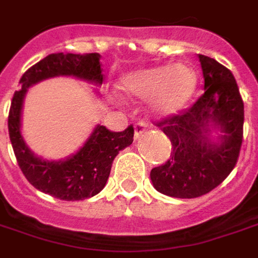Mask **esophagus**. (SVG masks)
<instances>
[{
    "label": "esophagus",
    "mask_w": 258,
    "mask_h": 258,
    "mask_svg": "<svg viewBox=\"0 0 258 258\" xmlns=\"http://www.w3.org/2000/svg\"><path fill=\"white\" fill-rule=\"evenodd\" d=\"M146 127H148V124L145 123V121H139L138 124H135L134 127V139L135 141H138L142 135H144V133L146 131Z\"/></svg>",
    "instance_id": "obj_1"
}]
</instances>
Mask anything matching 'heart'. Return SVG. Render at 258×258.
<instances>
[{
    "instance_id": "1",
    "label": "heart",
    "mask_w": 258,
    "mask_h": 258,
    "mask_svg": "<svg viewBox=\"0 0 258 258\" xmlns=\"http://www.w3.org/2000/svg\"><path fill=\"white\" fill-rule=\"evenodd\" d=\"M197 74L186 64L156 66L131 71L120 78L119 90L127 98H150L152 113L160 117L177 114L196 94Z\"/></svg>"
}]
</instances>
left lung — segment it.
<instances>
[{"label":"left lung","instance_id":"left-lung-1","mask_svg":"<svg viewBox=\"0 0 258 258\" xmlns=\"http://www.w3.org/2000/svg\"><path fill=\"white\" fill-rule=\"evenodd\" d=\"M198 58L205 93L188 110L157 124L171 141L172 153L150 171V179L168 197H201L217 187L234 169L241 150L243 101L235 78L215 58Z\"/></svg>","mask_w":258,"mask_h":258}]
</instances>
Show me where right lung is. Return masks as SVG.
<instances>
[{
	"instance_id": "add662e5",
	"label": "right lung",
	"mask_w": 258,
	"mask_h": 258,
	"mask_svg": "<svg viewBox=\"0 0 258 258\" xmlns=\"http://www.w3.org/2000/svg\"><path fill=\"white\" fill-rule=\"evenodd\" d=\"M98 53H53L32 66L20 79L22 90L15 93L8 117V130L17 164L27 180L39 191L64 201L94 197L105 187L114 157L133 144L134 128L112 133L97 124L76 153L60 160L42 158L28 148L22 134V113L28 89L57 76H71L91 85H102Z\"/></svg>"
}]
</instances>
